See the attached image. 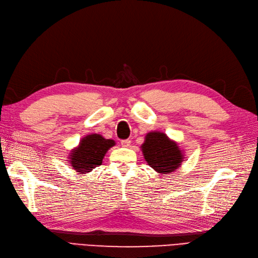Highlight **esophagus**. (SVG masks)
Here are the masks:
<instances>
[{
  "instance_id": "1",
  "label": "esophagus",
  "mask_w": 258,
  "mask_h": 258,
  "mask_svg": "<svg viewBox=\"0 0 258 258\" xmlns=\"http://www.w3.org/2000/svg\"><path fill=\"white\" fill-rule=\"evenodd\" d=\"M130 145H131V140L130 139H125V140H122L121 141V146L124 147V148L130 147Z\"/></svg>"
}]
</instances>
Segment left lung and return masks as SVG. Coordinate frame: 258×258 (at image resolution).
I'll use <instances>...</instances> for the list:
<instances>
[{"label": "left lung", "mask_w": 258, "mask_h": 258, "mask_svg": "<svg viewBox=\"0 0 258 258\" xmlns=\"http://www.w3.org/2000/svg\"><path fill=\"white\" fill-rule=\"evenodd\" d=\"M140 149L147 164L160 174L176 171L185 160L184 151L177 141L159 131L147 133Z\"/></svg>", "instance_id": "left-lung-1"}]
</instances>
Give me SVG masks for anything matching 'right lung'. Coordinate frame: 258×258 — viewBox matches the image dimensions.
Instances as JSON below:
<instances>
[{
    "instance_id": "1",
    "label": "right lung",
    "mask_w": 258,
    "mask_h": 258,
    "mask_svg": "<svg viewBox=\"0 0 258 258\" xmlns=\"http://www.w3.org/2000/svg\"><path fill=\"white\" fill-rule=\"evenodd\" d=\"M113 146H115L114 140L106 139L101 134L92 133L86 135L78 146L71 150L68 156L69 164L79 174L89 173L102 165L107 151Z\"/></svg>"
}]
</instances>
